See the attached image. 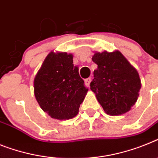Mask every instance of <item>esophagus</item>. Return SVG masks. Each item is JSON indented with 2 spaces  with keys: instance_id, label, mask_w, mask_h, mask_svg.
Here are the masks:
<instances>
[{
  "instance_id": "34e87169",
  "label": "esophagus",
  "mask_w": 158,
  "mask_h": 158,
  "mask_svg": "<svg viewBox=\"0 0 158 158\" xmlns=\"http://www.w3.org/2000/svg\"><path fill=\"white\" fill-rule=\"evenodd\" d=\"M91 78H88V79H85V83L87 87H90V83H91Z\"/></svg>"
}]
</instances>
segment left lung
<instances>
[{"instance_id": "obj_1", "label": "left lung", "mask_w": 158, "mask_h": 158, "mask_svg": "<svg viewBox=\"0 0 158 158\" xmlns=\"http://www.w3.org/2000/svg\"><path fill=\"white\" fill-rule=\"evenodd\" d=\"M91 90L106 113L116 116L128 112L139 96L141 84L138 73L120 51L95 53Z\"/></svg>"}]
</instances>
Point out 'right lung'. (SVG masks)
Returning a JSON list of instances; mask_svg holds the SVG:
<instances>
[{
	"mask_svg": "<svg viewBox=\"0 0 158 158\" xmlns=\"http://www.w3.org/2000/svg\"><path fill=\"white\" fill-rule=\"evenodd\" d=\"M88 88L73 64L72 54L50 52L34 79V95L42 109L52 118L75 117Z\"/></svg>",
	"mask_w": 158,
	"mask_h": 158,
	"instance_id": "1",
	"label": "right lung"
}]
</instances>
